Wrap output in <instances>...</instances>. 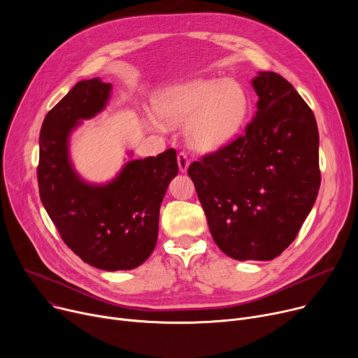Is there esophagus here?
<instances>
[{
  "label": "esophagus",
  "mask_w": 358,
  "mask_h": 358,
  "mask_svg": "<svg viewBox=\"0 0 358 358\" xmlns=\"http://www.w3.org/2000/svg\"><path fill=\"white\" fill-rule=\"evenodd\" d=\"M177 159H178L180 171H181V173H185V171H187V168H189V165H190L189 157H187V154H184V152H180V154H178V157H177Z\"/></svg>",
  "instance_id": "34e87169"
}]
</instances>
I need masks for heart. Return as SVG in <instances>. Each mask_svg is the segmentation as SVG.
I'll return each instance as SVG.
<instances>
[{
  "instance_id": "obj_1",
  "label": "heart",
  "mask_w": 358,
  "mask_h": 358,
  "mask_svg": "<svg viewBox=\"0 0 358 358\" xmlns=\"http://www.w3.org/2000/svg\"><path fill=\"white\" fill-rule=\"evenodd\" d=\"M250 100L238 83L194 80L168 88L154 103L159 120L185 124V139L201 152H212L235 138L245 123Z\"/></svg>"
}]
</instances>
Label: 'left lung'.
<instances>
[{
    "label": "left lung",
    "instance_id": "1",
    "mask_svg": "<svg viewBox=\"0 0 358 358\" xmlns=\"http://www.w3.org/2000/svg\"><path fill=\"white\" fill-rule=\"evenodd\" d=\"M245 134L189 166L216 245L234 259L268 261L294 241L321 185L313 111L275 72L252 80Z\"/></svg>",
    "mask_w": 358,
    "mask_h": 358
}]
</instances>
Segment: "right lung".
<instances>
[{
    "label": "right lung",
    "instance_id": "right-lung-1",
    "mask_svg": "<svg viewBox=\"0 0 358 358\" xmlns=\"http://www.w3.org/2000/svg\"><path fill=\"white\" fill-rule=\"evenodd\" d=\"M111 85L100 78L80 81L43 120L39 138L41 200L62 241L87 264L131 270L152 254L159 208L178 174L171 148L157 157L129 161L107 184H88L72 168L68 141L83 119L106 107Z\"/></svg>",
    "mask_w": 358,
    "mask_h": 358
}]
</instances>
